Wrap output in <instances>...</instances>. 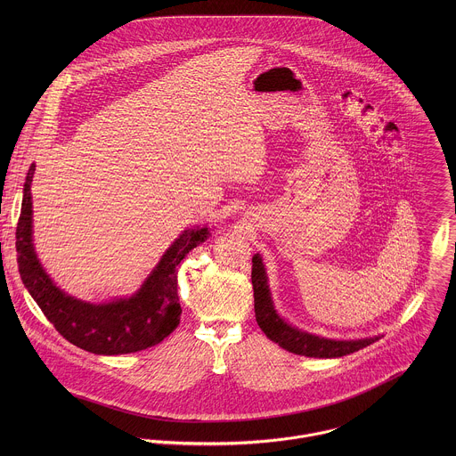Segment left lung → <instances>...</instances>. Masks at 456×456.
<instances>
[{
    "mask_svg": "<svg viewBox=\"0 0 456 456\" xmlns=\"http://www.w3.org/2000/svg\"><path fill=\"white\" fill-rule=\"evenodd\" d=\"M253 289H255V314L263 333L282 349L309 356V358H340L360 351L381 337H367V338H353V340H337L322 335L309 333L297 326L289 325L275 309L272 300V291L268 286L266 268L263 265L260 255L253 256V272H251Z\"/></svg>",
    "mask_w": 456,
    "mask_h": 456,
    "instance_id": "8db88e82",
    "label": "left lung"
}]
</instances>
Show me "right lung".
<instances>
[{
	"label": "right lung",
	"instance_id": "right-lung-1",
	"mask_svg": "<svg viewBox=\"0 0 456 456\" xmlns=\"http://www.w3.org/2000/svg\"><path fill=\"white\" fill-rule=\"evenodd\" d=\"M33 174L35 163L28 170L22 190L15 249L20 279L45 318L68 342L94 354H128L159 344L181 322L177 266L191 249L210 237V228H186L131 297L102 304L84 302L56 286L37 256L33 244Z\"/></svg>",
	"mask_w": 456,
	"mask_h": 456
}]
</instances>
